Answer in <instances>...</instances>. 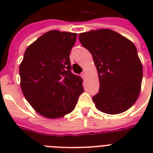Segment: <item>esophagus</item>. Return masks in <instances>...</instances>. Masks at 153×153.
Instances as JSON below:
<instances>
[{
	"label": "esophagus",
	"instance_id": "obj_1",
	"mask_svg": "<svg viewBox=\"0 0 153 153\" xmlns=\"http://www.w3.org/2000/svg\"><path fill=\"white\" fill-rule=\"evenodd\" d=\"M81 76L82 77L83 79H85V78H86V72H85V71L82 72V73L81 74Z\"/></svg>",
	"mask_w": 153,
	"mask_h": 153
}]
</instances>
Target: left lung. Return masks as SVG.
Returning <instances> with one entry per match:
<instances>
[{
    "mask_svg": "<svg viewBox=\"0 0 153 153\" xmlns=\"http://www.w3.org/2000/svg\"><path fill=\"white\" fill-rule=\"evenodd\" d=\"M79 37L98 70L100 87L93 97L96 108L108 114L126 111L137 99L143 78L135 45L110 29L92 30Z\"/></svg>",
    "mask_w": 153,
    "mask_h": 153,
    "instance_id": "8db88e82",
    "label": "left lung"
}]
</instances>
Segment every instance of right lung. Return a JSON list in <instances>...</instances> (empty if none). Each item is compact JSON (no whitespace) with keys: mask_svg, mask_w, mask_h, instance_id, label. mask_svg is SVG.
<instances>
[{"mask_svg":"<svg viewBox=\"0 0 153 153\" xmlns=\"http://www.w3.org/2000/svg\"><path fill=\"white\" fill-rule=\"evenodd\" d=\"M76 33L51 30L26 49L20 65V86L32 108L48 118L74 110L83 92L82 79L71 72L70 52Z\"/></svg>","mask_w":153,"mask_h":153,"instance_id":"add662e5","label":"right lung"}]
</instances>
